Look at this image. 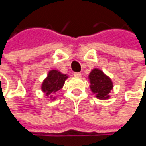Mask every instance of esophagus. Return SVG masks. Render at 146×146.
<instances>
[{"label":"esophagus","mask_w":146,"mask_h":146,"mask_svg":"<svg viewBox=\"0 0 146 146\" xmlns=\"http://www.w3.org/2000/svg\"><path fill=\"white\" fill-rule=\"evenodd\" d=\"M74 77H77V78H80L81 77V74H80V72H74Z\"/></svg>","instance_id":"esophagus-1"}]
</instances>
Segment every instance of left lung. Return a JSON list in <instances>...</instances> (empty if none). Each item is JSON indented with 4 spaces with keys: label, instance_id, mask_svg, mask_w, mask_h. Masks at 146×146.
Here are the masks:
<instances>
[{
    "label": "left lung",
    "instance_id": "obj_1",
    "mask_svg": "<svg viewBox=\"0 0 146 146\" xmlns=\"http://www.w3.org/2000/svg\"><path fill=\"white\" fill-rule=\"evenodd\" d=\"M90 82V89L100 100H107L110 97V93L113 89V82L111 79L104 72L98 69H93L88 75Z\"/></svg>",
    "mask_w": 146,
    "mask_h": 146
}]
</instances>
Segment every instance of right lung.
Segmentation results:
<instances>
[{
  "label": "right lung",
  "mask_w": 146,
  "mask_h": 146,
  "mask_svg": "<svg viewBox=\"0 0 146 146\" xmlns=\"http://www.w3.org/2000/svg\"><path fill=\"white\" fill-rule=\"evenodd\" d=\"M68 78V75L62 74L58 70L49 71L47 77L44 80L41 89L45 94L47 97H50L52 100H54L56 97H52V94L60 90L63 88L66 80Z\"/></svg>",
  "instance_id": "obj_1"
}]
</instances>
